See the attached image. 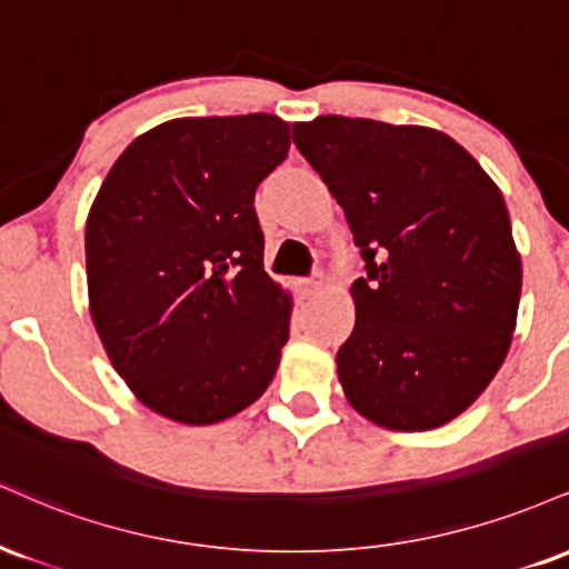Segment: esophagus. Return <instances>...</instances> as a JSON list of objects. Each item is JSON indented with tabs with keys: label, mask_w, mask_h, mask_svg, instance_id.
Listing matches in <instances>:
<instances>
[{
	"label": "esophagus",
	"mask_w": 569,
	"mask_h": 569,
	"mask_svg": "<svg viewBox=\"0 0 569 569\" xmlns=\"http://www.w3.org/2000/svg\"><path fill=\"white\" fill-rule=\"evenodd\" d=\"M299 289H302L305 297H312V293L320 289V278L318 276H315V278H302V280H299Z\"/></svg>",
	"instance_id": "1"
}]
</instances>
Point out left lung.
Returning a JSON list of instances; mask_svg holds the SVG:
<instances>
[{"mask_svg":"<svg viewBox=\"0 0 569 569\" xmlns=\"http://www.w3.org/2000/svg\"><path fill=\"white\" fill-rule=\"evenodd\" d=\"M293 142L366 262L337 352L347 400L397 432L442 427L485 392L517 326L522 262L501 190L429 127L318 116Z\"/></svg>","mask_w":569,"mask_h":569,"instance_id":"8db88e82","label":"left lung"}]
</instances>
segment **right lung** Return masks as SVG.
<instances>
[{
    "label": "right lung",
    "mask_w": 569,
    "mask_h": 569,
    "mask_svg": "<svg viewBox=\"0 0 569 569\" xmlns=\"http://www.w3.org/2000/svg\"><path fill=\"white\" fill-rule=\"evenodd\" d=\"M289 146L272 113L167 121L116 159L89 209L94 328L167 419H230L276 376L291 297L264 272L254 193Z\"/></svg>",
    "instance_id": "add662e5"
}]
</instances>
